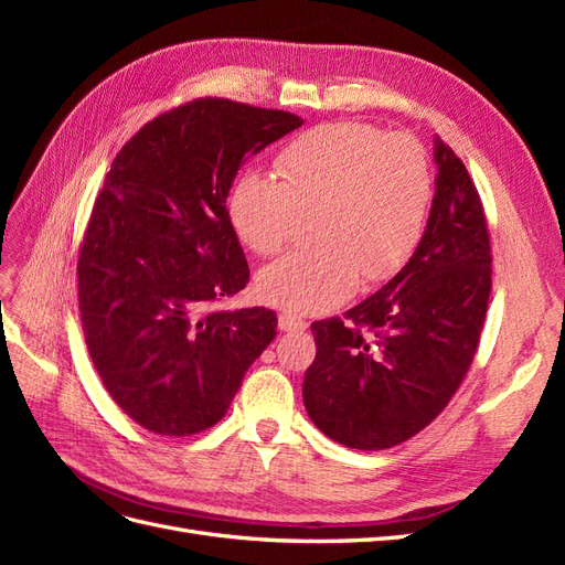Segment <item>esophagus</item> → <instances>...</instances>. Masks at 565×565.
<instances>
[{
    "label": "esophagus",
    "instance_id": "34e87169",
    "mask_svg": "<svg viewBox=\"0 0 565 565\" xmlns=\"http://www.w3.org/2000/svg\"><path fill=\"white\" fill-rule=\"evenodd\" d=\"M278 328H280L282 332H299V330H306V320L299 318V316L292 313V311H282V313L278 316Z\"/></svg>",
    "mask_w": 565,
    "mask_h": 565
}]
</instances>
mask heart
<instances>
[{"label":"heart","mask_w":565,"mask_h":565,"mask_svg":"<svg viewBox=\"0 0 565 565\" xmlns=\"http://www.w3.org/2000/svg\"><path fill=\"white\" fill-rule=\"evenodd\" d=\"M276 177L247 172L228 195L237 237L256 254H278L316 216L320 243L259 273L266 301L295 313L324 311L358 285L382 282L415 254L429 216L434 177L409 134L361 122L322 125L278 158Z\"/></svg>","instance_id":"1"}]
</instances>
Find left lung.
<instances>
[{
    "label": "left lung",
    "mask_w": 565,
    "mask_h": 565,
    "mask_svg": "<svg viewBox=\"0 0 565 565\" xmlns=\"http://www.w3.org/2000/svg\"><path fill=\"white\" fill-rule=\"evenodd\" d=\"M436 195L409 259L344 318L316 320L303 405L318 429L355 450H386L429 426L467 377L492 285L490 233L476 185L434 141Z\"/></svg>",
    "instance_id": "obj_1"
}]
</instances>
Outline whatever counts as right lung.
Masks as SVG:
<instances>
[{"mask_svg": "<svg viewBox=\"0 0 565 565\" xmlns=\"http://www.w3.org/2000/svg\"><path fill=\"white\" fill-rule=\"evenodd\" d=\"M301 125L285 110L195 98L115 156L79 245L77 295L98 377L143 429H210L276 339V311L214 309L249 282L226 198L249 156Z\"/></svg>", "mask_w": 565, "mask_h": 565, "instance_id": "1", "label": "right lung"}]
</instances>
